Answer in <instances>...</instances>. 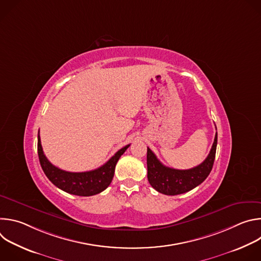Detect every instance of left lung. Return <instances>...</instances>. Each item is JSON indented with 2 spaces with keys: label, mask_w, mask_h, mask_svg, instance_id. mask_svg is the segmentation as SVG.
Instances as JSON below:
<instances>
[{
  "label": "left lung",
  "mask_w": 261,
  "mask_h": 261,
  "mask_svg": "<svg viewBox=\"0 0 261 261\" xmlns=\"http://www.w3.org/2000/svg\"><path fill=\"white\" fill-rule=\"evenodd\" d=\"M218 135L216 132L214 143L206 159L190 169H174L163 165L156 155L147 147L146 164L147 179L152 187L165 195H178L188 192L200 185L210 174L216 156Z\"/></svg>",
  "instance_id": "8db88e82"
}]
</instances>
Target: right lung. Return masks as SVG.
<instances>
[{
  "label": "right lung",
  "instance_id": "obj_1",
  "mask_svg": "<svg viewBox=\"0 0 261 261\" xmlns=\"http://www.w3.org/2000/svg\"><path fill=\"white\" fill-rule=\"evenodd\" d=\"M129 146L130 144L122 147L115 156L97 169L85 172H70L58 168L47 160L38 134V156L45 175L59 189L79 196H92L104 191L114 178L115 168L120 157Z\"/></svg>",
  "mask_w": 261,
  "mask_h": 261
}]
</instances>
